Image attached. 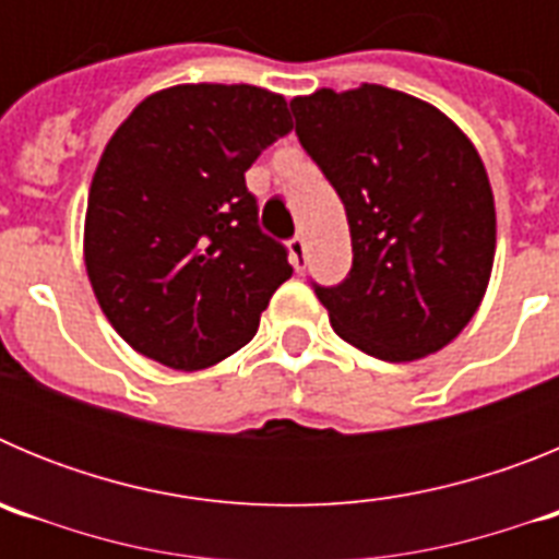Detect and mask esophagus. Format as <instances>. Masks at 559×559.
Returning a JSON list of instances; mask_svg holds the SVG:
<instances>
[{"instance_id":"1","label":"esophagus","mask_w":559,"mask_h":559,"mask_svg":"<svg viewBox=\"0 0 559 559\" xmlns=\"http://www.w3.org/2000/svg\"><path fill=\"white\" fill-rule=\"evenodd\" d=\"M290 263H294L296 271H302L305 263H308V246H305V237L296 235L290 237Z\"/></svg>"}]
</instances>
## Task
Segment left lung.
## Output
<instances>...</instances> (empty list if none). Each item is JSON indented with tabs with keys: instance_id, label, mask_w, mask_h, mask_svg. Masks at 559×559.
<instances>
[{
	"instance_id": "8db88e82",
	"label": "left lung",
	"mask_w": 559,
	"mask_h": 559,
	"mask_svg": "<svg viewBox=\"0 0 559 559\" xmlns=\"http://www.w3.org/2000/svg\"><path fill=\"white\" fill-rule=\"evenodd\" d=\"M296 136L338 192L353 269L313 283L330 324L380 360L456 338L481 305L496 204L473 142L439 108L386 86L294 97Z\"/></svg>"
}]
</instances>
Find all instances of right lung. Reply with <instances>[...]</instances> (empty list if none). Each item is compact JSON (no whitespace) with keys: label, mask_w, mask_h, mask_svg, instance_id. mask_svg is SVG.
<instances>
[{"label":"right lung","mask_w":559,"mask_h":559,"mask_svg":"<svg viewBox=\"0 0 559 559\" xmlns=\"http://www.w3.org/2000/svg\"><path fill=\"white\" fill-rule=\"evenodd\" d=\"M294 128L283 95L249 83L156 92L108 140L86 210V271L136 353L192 372L249 344L294 274L265 235L246 170Z\"/></svg>","instance_id":"right-lung-1"}]
</instances>
